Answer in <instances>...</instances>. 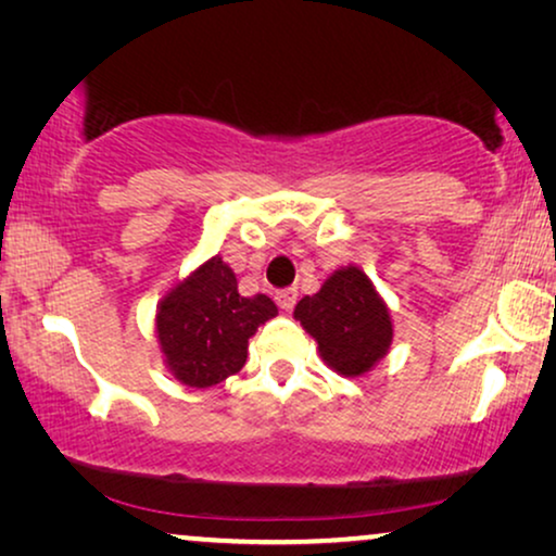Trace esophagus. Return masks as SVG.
<instances>
[{"mask_svg":"<svg viewBox=\"0 0 556 556\" xmlns=\"http://www.w3.org/2000/svg\"><path fill=\"white\" fill-rule=\"evenodd\" d=\"M295 301H299V291H295V288H283V291L276 293V303L283 311H291L295 306Z\"/></svg>","mask_w":556,"mask_h":556,"instance_id":"1","label":"esophagus"}]
</instances>
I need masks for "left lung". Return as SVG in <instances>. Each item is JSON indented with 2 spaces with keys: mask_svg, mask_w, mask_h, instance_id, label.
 Returning <instances> with one entry per match:
<instances>
[{
  "mask_svg": "<svg viewBox=\"0 0 556 556\" xmlns=\"http://www.w3.org/2000/svg\"><path fill=\"white\" fill-rule=\"evenodd\" d=\"M293 316L318 341L324 362L344 377L369 371L390 349V311L354 265L337 270L321 291L301 299Z\"/></svg>",
  "mask_w": 556,
  "mask_h": 556,
  "instance_id": "1",
  "label": "left lung"
}]
</instances>
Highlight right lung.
I'll return each mask as SVG.
<instances>
[{
	"instance_id": "add662e5",
	"label": "right lung",
	"mask_w": 556,
	"mask_h": 556,
	"mask_svg": "<svg viewBox=\"0 0 556 556\" xmlns=\"http://www.w3.org/2000/svg\"><path fill=\"white\" fill-rule=\"evenodd\" d=\"M276 314L268 295H240L235 273L212 257L162 301L159 344L174 377L204 390L245 367L248 339Z\"/></svg>"
}]
</instances>
